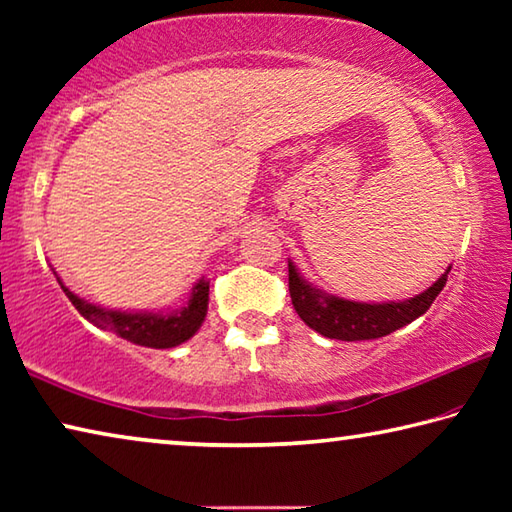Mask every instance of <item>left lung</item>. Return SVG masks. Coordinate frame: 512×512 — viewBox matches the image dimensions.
I'll return each mask as SVG.
<instances>
[{"label":"left lung","instance_id":"left-lung-1","mask_svg":"<svg viewBox=\"0 0 512 512\" xmlns=\"http://www.w3.org/2000/svg\"><path fill=\"white\" fill-rule=\"evenodd\" d=\"M449 271H452V266H447V271L429 289H424L409 300L354 302L314 287L298 273L296 264L289 259V291L298 316L314 332L339 341H370L391 334L395 329L420 318L431 307L438 293L443 291Z\"/></svg>","mask_w":512,"mask_h":512}]
</instances>
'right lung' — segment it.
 Wrapping results in <instances>:
<instances>
[{
  "label": "right lung",
  "mask_w": 512,
  "mask_h": 512,
  "mask_svg": "<svg viewBox=\"0 0 512 512\" xmlns=\"http://www.w3.org/2000/svg\"><path fill=\"white\" fill-rule=\"evenodd\" d=\"M60 289L65 291L69 302L79 309V314L90 320L92 325L108 332H115L121 339L131 341L135 345H144V348H176V345L185 343L201 329L203 320L207 316V302H210V282L201 277L194 284L192 296H189L187 305L173 311H119V309H106L99 305H92L85 298H79L76 293L69 291L63 280L56 275Z\"/></svg>",
  "instance_id": "obj_1"
}]
</instances>
